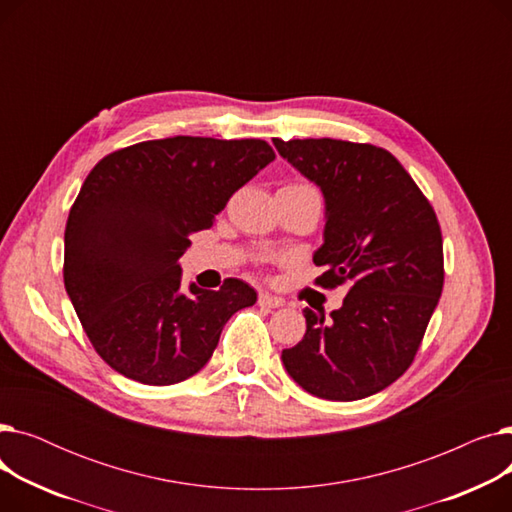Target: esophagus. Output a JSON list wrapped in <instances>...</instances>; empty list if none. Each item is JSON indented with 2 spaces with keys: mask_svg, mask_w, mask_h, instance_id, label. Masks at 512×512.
Listing matches in <instances>:
<instances>
[{
  "mask_svg": "<svg viewBox=\"0 0 512 512\" xmlns=\"http://www.w3.org/2000/svg\"><path fill=\"white\" fill-rule=\"evenodd\" d=\"M257 303H259L261 307H267V309H278V307L284 305V301H282L280 297H272L270 292H261Z\"/></svg>",
  "mask_w": 512,
  "mask_h": 512,
  "instance_id": "34e87169",
  "label": "esophagus"
}]
</instances>
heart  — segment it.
I'll return each mask as SVG.
<instances>
[{
  "mask_svg": "<svg viewBox=\"0 0 512 512\" xmlns=\"http://www.w3.org/2000/svg\"><path fill=\"white\" fill-rule=\"evenodd\" d=\"M288 188H294V191H301V193H313V195H319L315 191V186L307 184V182H292V184H286Z\"/></svg>",
  "mask_w": 512,
  "mask_h": 512,
  "instance_id": "heart-1",
  "label": "heart"
}]
</instances>
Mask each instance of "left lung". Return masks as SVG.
I'll return each instance as SVG.
<instances>
[{"instance_id": "obj_1", "label": "left lung", "mask_w": 512, "mask_h": 512, "mask_svg": "<svg viewBox=\"0 0 512 512\" xmlns=\"http://www.w3.org/2000/svg\"><path fill=\"white\" fill-rule=\"evenodd\" d=\"M326 197L321 288L346 286L332 319L303 311V340L282 351L292 380L326 400H359L388 388L421 346L444 286L436 211L398 159L369 143L274 139Z\"/></svg>"}]
</instances>
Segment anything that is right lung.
<instances>
[{"label": "right lung", "mask_w": 512, "mask_h": 512, "mask_svg": "<svg viewBox=\"0 0 512 512\" xmlns=\"http://www.w3.org/2000/svg\"><path fill=\"white\" fill-rule=\"evenodd\" d=\"M276 159L261 139L172 137L105 155L70 207L64 286L97 355L124 378L172 386L213 355L226 321L255 305L228 278L180 290L178 259L228 199Z\"/></svg>", "instance_id": "add662e5"}]
</instances>
